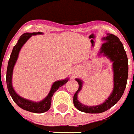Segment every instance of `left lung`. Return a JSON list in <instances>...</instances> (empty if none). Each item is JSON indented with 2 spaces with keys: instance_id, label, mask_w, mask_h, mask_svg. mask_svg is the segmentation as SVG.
<instances>
[{
  "instance_id": "1",
  "label": "left lung",
  "mask_w": 134,
  "mask_h": 134,
  "mask_svg": "<svg viewBox=\"0 0 134 134\" xmlns=\"http://www.w3.org/2000/svg\"><path fill=\"white\" fill-rule=\"evenodd\" d=\"M103 40L106 42L102 45L100 53H104L113 62V67L114 71V88L111 94L101 105L96 106H87L81 104L77 100V93L82 87L81 79H76L79 84V88L74 96V106L79 111L88 113H100L110 109L119 102L122 96L126 87L128 75V58L123 45L117 36L112 34H108Z\"/></svg>"
}]
</instances>
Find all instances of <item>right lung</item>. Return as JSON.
<instances>
[{
    "instance_id": "1",
    "label": "right lung",
    "mask_w": 134,
    "mask_h": 134,
    "mask_svg": "<svg viewBox=\"0 0 134 134\" xmlns=\"http://www.w3.org/2000/svg\"><path fill=\"white\" fill-rule=\"evenodd\" d=\"M42 34L40 32L32 33H24L20 36V38L18 40V43L14 47L10 55V59H9L8 64L7 71H6V83H7V87L8 89V92L10 96L12 98L13 100L15 102V104L22 108L24 110L28 111L32 113H42L49 109L51 108V98H52L53 94L58 90V88L68 81V79L65 80L57 81L53 84L51 89L49 93L47 95V97L40 102H33L30 100H26L19 96L17 94L13 88L12 85V72L14 66L15 65L16 60L18 59L19 52L21 48L23 46L24 43L30 38L32 35H36V34Z\"/></svg>"
}]
</instances>
